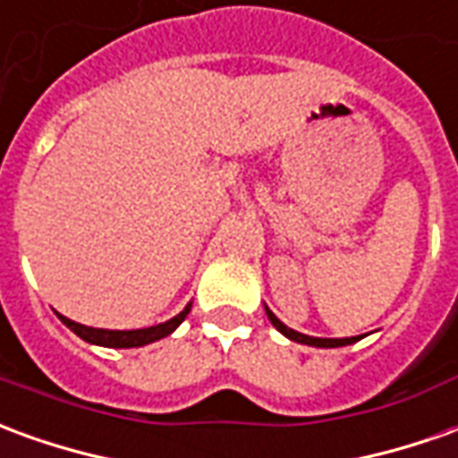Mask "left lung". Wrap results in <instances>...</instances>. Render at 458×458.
Listing matches in <instances>:
<instances>
[{
    "label": "left lung",
    "mask_w": 458,
    "mask_h": 458,
    "mask_svg": "<svg viewBox=\"0 0 458 458\" xmlns=\"http://www.w3.org/2000/svg\"><path fill=\"white\" fill-rule=\"evenodd\" d=\"M265 312H267V319L273 322V327L277 329V332H283L287 340L293 342H300V344H310V347H344V344H354L357 340H362V337H342V340H332V337H310V335H302V332H295L293 327H287V325H283L280 319L275 318L273 312H270V307H265Z\"/></svg>",
    "instance_id": "8db88e82"
}]
</instances>
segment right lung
Instances as JSON below:
<instances>
[{"label": "right lung", "mask_w": 458, "mask_h": 458, "mask_svg": "<svg viewBox=\"0 0 458 458\" xmlns=\"http://www.w3.org/2000/svg\"><path fill=\"white\" fill-rule=\"evenodd\" d=\"M191 312V302L175 315L168 322H161V325H153V327L143 329H98V327H86V325H79L73 319L59 315L66 327L72 329L73 335H79L81 340H86L89 344H101V347H116V350H129V347H143V344H151L156 340H163L174 332Z\"/></svg>", "instance_id": "1"}]
</instances>
